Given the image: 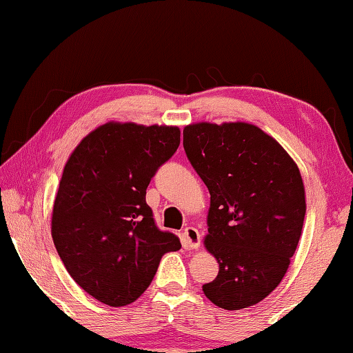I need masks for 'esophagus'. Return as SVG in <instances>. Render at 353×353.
<instances>
[{
  "label": "esophagus",
  "instance_id": "1",
  "mask_svg": "<svg viewBox=\"0 0 353 353\" xmlns=\"http://www.w3.org/2000/svg\"><path fill=\"white\" fill-rule=\"evenodd\" d=\"M183 236H185V244L190 249H198L201 246V235L199 230L194 229V227H187L183 230Z\"/></svg>",
  "mask_w": 353,
  "mask_h": 353
}]
</instances>
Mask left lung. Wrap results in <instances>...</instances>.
<instances>
[{"mask_svg": "<svg viewBox=\"0 0 353 353\" xmlns=\"http://www.w3.org/2000/svg\"><path fill=\"white\" fill-rule=\"evenodd\" d=\"M183 148L210 193L204 246L219 272L202 291L224 310L255 305L282 282L301 240V171L276 139L243 121L188 124Z\"/></svg>", "mask_w": 353, "mask_h": 353, "instance_id": "1", "label": "left lung"}]
</instances>
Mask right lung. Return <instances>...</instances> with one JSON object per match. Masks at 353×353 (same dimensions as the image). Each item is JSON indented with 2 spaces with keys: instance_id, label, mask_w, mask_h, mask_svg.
<instances>
[{
  "instance_id": "1",
  "label": "right lung",
  "mask_w": 353,
  "mask_h": 353,
  "mask_svg": "<svg viewBox=\"0 0 353 353\" xmlns=\"http://www.w3.org/2000/svg\"><path fill=\"white\" fill-rule=\"evenodd\" d=\"M179 143L177 126L109 121L83 137L63 166L52 241L74 282L105 305L137 301L162 256L181 249L146 204L149 182Z\"/></svg>"
}]
</instances>
